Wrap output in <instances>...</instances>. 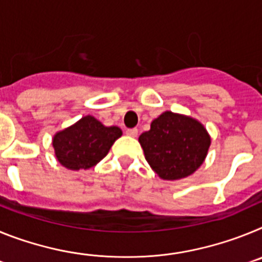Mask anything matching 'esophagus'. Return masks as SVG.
<instances>
[{"instance_id":"obj_1","label":"esophagus","mask_w":262,"mask_h":262,"mask_svg":"<svg viewBox=\"0 0 262 262\" xmlns=\"http://www.w3.org/2000/svg\"><path fill=\"white\" fill-rule=\"evenodd\" d=\"M126 134L128 136H133V138H136L138 136V128H127Z\"/></svg>"}]
</instances>
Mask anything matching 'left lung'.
<instances>
[{"label": "left lung", "instance_id": "8db88e82", "mask_svg": "<svg viewBox=\"0 0 262 262\" xmlns=\"http://www.w3.org/2000/svg\"><path fill=\"white\" fill-rule=\"evenodd\" d=\"M205 127L193 118L165 111L139 136L145 160L164 180H180L194 173L210 147Z\"/></svg>", "mask_w": 262, "mask_h": 262}]
</instances>
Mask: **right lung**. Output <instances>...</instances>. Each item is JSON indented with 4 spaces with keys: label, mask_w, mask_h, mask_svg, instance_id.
Masks as SVG:
<instances>
[{
    "label": "right lung",
    "mask_w": 262,
    "mask_h": 262,
    "mask_svg": "<svg viewBox=\"0 0 262 262\" xmlns=\"http://www.w3.org/2000/svg\"><path fill=\"white\" fill-rule=\"evenodd\" d=\"M120 135L119 127H105L96 118L88 115L57 133L52 144L61 165L80 170L92 168L101 161Z\"/></svg>",
    "instance_id": "obj_1"
}]
</instances>
